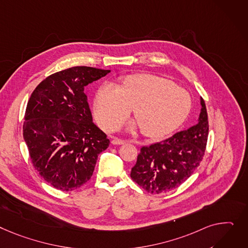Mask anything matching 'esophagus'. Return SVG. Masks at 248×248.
I'll list each match as a JSON object with an SVG mask.
<instances>
[{
	"instance_id": "34e87169",
	"label": "esophagus",
	"mask_w": 248,
	"mask_h": 248,
	"mask_svg": "<svg viewBox=\"0 0 248 248\" xmlns=\"http://www.w3.org/2000/svg\"><path fill=\"white\" fill-rule=\"evenodd\" d=\"M126 141L124 140H121V139H118V138H113V140H111V143L112 144H124Z\"/></svg>"
}]
</instances>
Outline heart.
<instances>
[{"mask_svg":"<svg viewBox=\"0 0 248 248\" xmlns=\"http://www.w3.org/2000/svg\"><path fill=\"white\" fill-rule=\"evenodd\" d=\"M189 93L160 77L138 74L126 77L121 87L106 82L96 92L93 109L105 129H117L134 112L141 133L159 137L176 128L190 110Z\"/></svg>","mask_w":248,"mask_h":248,"instance_id":"obj_1","label":"heart"}]
</instances>
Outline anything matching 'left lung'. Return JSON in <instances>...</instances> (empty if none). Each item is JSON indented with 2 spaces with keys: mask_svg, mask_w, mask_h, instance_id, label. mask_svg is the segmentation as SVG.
<instances>
[{
  "mask_svg": "<svg viewBox=\"0 0 248 248\" xmlns=\"http://www.w3.org/2000/svg\"><path fill=\"white\" fill-rule=\"evenodd\" d=\"M199 124L160 142L142 146L130 177L147 192L158 194L178 187L202 162L208 138L203 98Z\"/></svg>",
  "mask_w": 248,
  "mask_h": 248,
  "instance_id": "obj_1",
  "label": "left lung"
}]
</instances>
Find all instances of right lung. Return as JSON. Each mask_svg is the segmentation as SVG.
Segmentation results:
<instances>
[{"instance_id": "add662e5", "label": "right lung", "mask_w": 248, "mask_h": 248, "mask_svg": "<svg viewBox=\"0 0 248 248\" xmlns=\"http://www.w3.org/2000/svg\"><path fill=\"white\" fill-rule=\"evenodd\" d=\"M109 70L74 67L48 76L27 105L23 136L34 168L57 189L78 188L93 175L109 140L93 123L85 87Z\"/></svg>"}]
</instances>
